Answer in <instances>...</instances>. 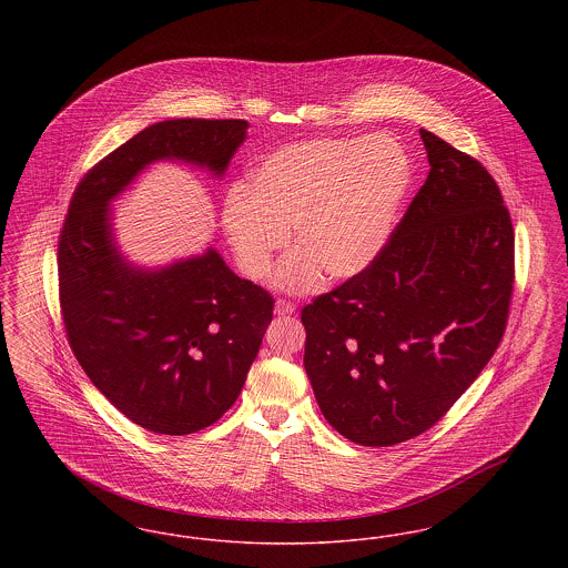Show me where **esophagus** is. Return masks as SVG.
<instances>
[{"mask_svg":"<svg viewBox=\"0 0 568 568\" xmlns=\"http://www.w3.org/2000/svg\"><path fill=\"white\" fill-rule=\"evenodd\" d=\"M274 311H276V315H281V317H285V315H294V313H296V304H294L292 300L278 297V300H276Z\"/></svg>","mask_w":568,"mask_h":568,"instance_id":"1","label":"esophagus"}]
</instances>
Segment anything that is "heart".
I'll use <instances>...</instances> for the list:
<instances>
[{
	"mask_svg": "<svg viewBox=\"0 0 568 568\" xmlns=\"http://www.w3.org/2000/svg\"><path fill=\"white\" fill-rule=\"evenodd\" d=\"M408 179L405 149L389 135L297 142L257 163L243 190L230 191L221 227L241 271L255 281L268 274L290 230L296 251L281 264L276 283L308 292L322 272L347 281L377 260Z\"/></svg>",
	"mask_w": 568,
	"mask_h": 568,
	"instance_id": "obj_1",
	"label": "heart"
}]
</instances>
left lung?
I'll return each mask as SVG.
<instances>
[{
  "label": "left lung",
  "instance_id": "obj_1",
  "mask_svg": "<svg viewBox=\"0 0 568 568\" xmlns=\"http://www.w3.org/2000/svg\"><path fill=\"white\" fill-rule=\"evenodd\" d=\"M419 134L428 179L377 260L300 313L320 408L366 447L433 428L498 349L514 294V223L496 181Z\"/></svg>",
  "mask_w": 568,
  "mask_h": 568
}]
</instances>
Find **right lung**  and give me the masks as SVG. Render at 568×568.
<instances>
[{
    "label": "right lung",
    "mask_w": 568,
    "mask_h": 568,
    "mask_svg": "<svg viewBox=\"0 0 568 568\" xmlns=\"http://www.w3.org/2000/svg\"><path fill=\"white\" fill-rule=\"evenodd\" d=\"M246 128L243 119L155 123L82 176L63 219L57 272L68 343L110 405L151 433L204 430L236 403L274 297L213 248L162 271L128 266L112 243L109 202L158 160L223 174Z\"/></svg>",
    "instance_id": "1"
}]
</instances>
